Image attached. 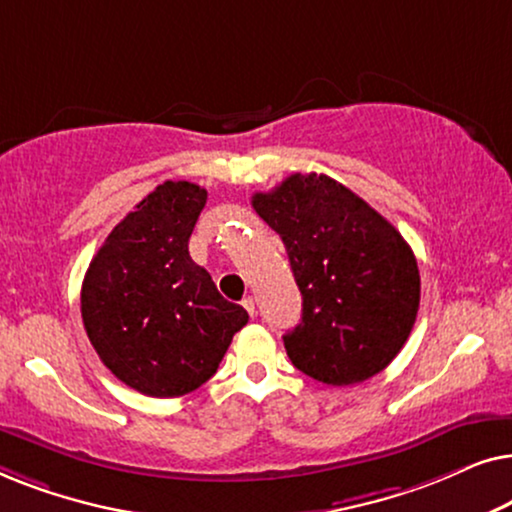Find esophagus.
I'll return each mask as SVG.
<instances>
[{
  "label": "esophagus",
  "instance_id": "esophagus-1",
  "mask_svg": "<svg viewBox=\"0 0 512 512\" xmlns=\"http://www.w3.org/2000/svg\"><path fill=\"white\" fill-rule=\"evenodd\" d=\"M242 305H244V310H247V312L251 314V317H254V314H256V303H254V298L247 296V298L242 300Z\"/></svg>",
  "mask_w": 512,
  "mask_h": 512
}]
</instances>
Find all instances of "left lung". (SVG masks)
Wrapping results in <instances>:
<instances>
[{
    "instance_id": "8db88e82",
    "label": "left lung",
    "mask_w": 512,
    "mask_h": 512,
    "mask_svg": "<svg viewBox=\"0 0 512 512\" xmlns=\"http://www.w3.org/2000/svg\"><path fill=\"white\" fill-rule=\"evenodd\" d=\"M251 205L282 237L303 296V319L284 335L293 366L333 387L387 368L419 310V270L403 235L317 172L291 174Z\"/></svg>"
}]
</instances>
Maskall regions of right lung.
Instances as JSON below:
<instances>
[{"label":"right lung","instance_id":"add662e5","mask_svg":"<svg viewBox=\"0 0 512 512\" xmlns=\"http://www.w3.org/2000/svg\"><path fill=\"white\" fill-rule=\"evenodd\" d=\"M205 202L207 191L191 181L156 186L111 230L83 277L90 345L118 380L144 396L191 394L216 373L249 321L188 254Z\"/></svg>","mask_w":512,"mask_h":512}]
</instances>
